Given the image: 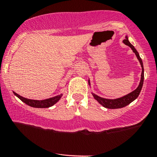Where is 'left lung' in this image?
<instances>
[{
  "label": "left lung",
  "instance_id": "1",
  "mask_svg": "<svg viewBox=\"0 0 157 157\" xmlns=\"http://www.w3.org/2000/svg\"><path fill=\"white\" fill-rule=\"evenodd\" d=\"M123 43L131 48L132 51H133V53H135L136 56L138 60H139V63H140L141 66H142V75H141L140 82H139V86H138V87L135 89V90L132 91V92L130 93H129V94H126V95L123 96V97L116 98V99H107V98H101L92 92V94L94 99H95L100 104L102 105L104 107L107 108V109H120V108L124 107V106L129 105L133 101H135V100L138 98V96L139 95V94H140V92L141 90H142V88L143 86V82H144V67H143L142 60L141 59L139 53H138V51L136 50V48H134V46L129 42L128 37H127V36L126 39H125L124 40H123ZM89 85L90 86V80H89Z\"/></svg>",
  "mask_w": 157,
  "mask_h": 157
}]
</instances>
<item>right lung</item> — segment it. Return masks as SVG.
<instances>
[{
    "mask_svg": "<svg viewBox=\"0 0 157 157\" xmlns=\"http://www.w3.org/2000/svg\"><path fill=\"white\" fill-rule=\"evenodd\" d=\"M14 94L16 97H18L21 101H23L24 103H25L26 104L28 105V106H32V107L35 108H48L51 107L54 105L55 104L58 102L59 101L60 98L63 96V94H60L59 95H56L55 97L48 98V99L42 100V101H39V100H31L28 99V98H25L22 96L19 95L18 94L13 92Z\"/></svg>",
    "mask_w": 157,
    "mask_h": 157,
    "instance_id": "right-lung-1",
    "label": "right lung"
}]
</instances>
